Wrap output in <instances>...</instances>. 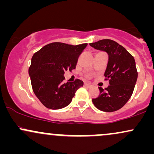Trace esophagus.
Wrapping results in <instances>:
<instances>
[{"mask_svg":"<svg viewBox=\"0 0 154 154\" xmlns=\"http://www.w3.org/2000/svg\"><path fill=\"white\" fill-rule=\"evenodd\" d=\"M84 85L86 86V87H88V88H91V86H92L91 84H89V83H85Z\"/></svg>","mask_w":154,"mask_h":154,"instance_id":"34e87169","label":"esophagus"}]
</instances>
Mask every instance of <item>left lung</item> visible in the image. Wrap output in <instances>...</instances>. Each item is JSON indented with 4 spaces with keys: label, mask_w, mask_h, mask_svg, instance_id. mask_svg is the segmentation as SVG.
Segmentation results:
<instances>
[{
    "label": "left lung",
    "mask_w": 154,
    "mask_h": 154,
    "mask_svg": "<svg viewBox=\"0 0 154 154\" xmlns=\"http://www.w3.org/2000/svg\"><path fill=\"white\" fill-rule=\"evenodd\" d=\"M95 49L109 55V62L104 76L109 85L98 88L100 94L92 101L95 107L106 112H113L122 108L133 93L137 72L134 57L119 43L109 39L90 43Z\"/></svg>",
    "instance_id": "left-lung-1"
}]
</instances>
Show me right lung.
Here are the masks:
<instances>
[{
    "instance_id": "1",
    "label": "right lung",
    "mask_w": 154,
    "mask_h": 154,
    "mask_svg": "<svg viewBox=\"0 0 154 154\" xmlns=\"http://www.w3.org/2000/svg\"><path fill=\"white\" fill-rule=\"evenodd\" d=\"M87 43L69 45L52 43L35 53L29 68L33 92L43 103L50 109H60L72 102L76 91L83 86V82H63L64 72L76 68L79 56Z\"/></svg>"
}]
</instances>
